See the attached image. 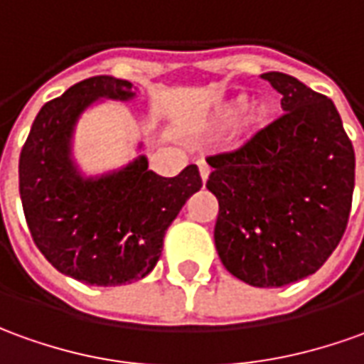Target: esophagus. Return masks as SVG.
Masks as SVG:
<instances>
[{
    "instance_id": "1",
    "label": "esophagus",
    "mask_w": 364,
    "mask_h": 364,
    "mask_svg": "<svg viewBox=\"0 0 364 364\" xmlns=\"http://www.w3.org/2000/svg\"><path fill=\"white\" fill-rule=\"evenodd\" d=\"M197 165H199V173H201V179L203 181H207L209 179V173H211V167L207 165V161H197Z\"/></svg>"
}]
</instances>
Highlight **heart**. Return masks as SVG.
<instances>
[{"instance_id":"obj_1","label":"heart","mask_w":364,"mask_h":364,"mask_svg":"<svg viewBox=\"0 0 364 364\" xmlns=\"http://www.w3.org/2000/svg\"><path fill=\"white\" fill-rule=\"evenodd\" d=\"M247 109V97H237L233 101H229L227 105L221 107L219 111V115H217V121L221 123V125H231L235 121L241 117V113ZM269 113H271V107L267 105V103H257L251 111V117H249V123L253 125V127H261V125H265L267 119H269Z\"/></svg>"}]
</instances>
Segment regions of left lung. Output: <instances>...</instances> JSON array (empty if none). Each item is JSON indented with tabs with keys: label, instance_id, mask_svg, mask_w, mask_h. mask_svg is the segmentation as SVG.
Instances as JSON below:
<instances>
[{
	"label": "left lung",
	"instance_id": "left-lung-1",
	"mask_svg": "<svg viewBox=\"0 0 364 364\" xmlns=\"http://www.w3.org/2000/svg\"><path fill=\"white\" fill-rule=\"evenodd\" d=\"M283 115L239 149L207 157L219 201L215 247L225 269L253 287L317 273L347 229L355 149L335 103L279 71L261 75Z\"/></svg>",
	"mask_w": 364,
	"mask_h": 364
}]
</instances>
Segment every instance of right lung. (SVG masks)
<instances>
[{"label":"right lung","mask_w":364,"mask_h":364,"mask_svg":"<svg viewBox=\"0 0 364 364\" xmlns=\"http://www.w3.org/2000/svg\"><path fill=\"white\" fill-rule=\"evenodd\" d=\"M135 93L133 83L111 75L79 81L41 107L19 155V195L33 243L59 273L87 285L149 275L165 231L203 185L197 165L161 177L147 169L145 155L99 177L79 173L71 137L81 113L101 97L129 101Z\"/></svg>","instance_id":"add662e5"}]
</instances>
